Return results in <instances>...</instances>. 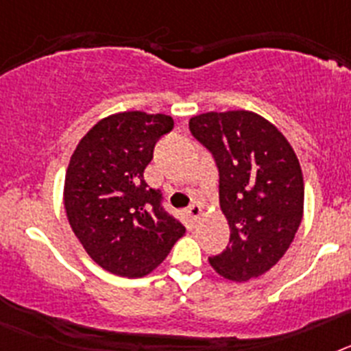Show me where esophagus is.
<instances>
[{"mask_svg": "<svg viewBox=\"0 0 351 351\" xmlns=\"http://www.w3.org/2000/svg\"><path fill=\"white\" fill-rule=\"evenodd\" d=\"M188 214H190V218L193 219V221H197V219L200 218V214H202V207L198 206V204H191V206L188 207Z\"/></svg>", "mask_w": 351, "mask_h": 351, "instance_id": "34e87169", "label": "esophagus"}]
</instances>
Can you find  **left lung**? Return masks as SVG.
I'll use <instances>...</instances> for the list:
<instances>
[{"label":"left lung","mask_w":351,"mask_h":351,"mask_svg":"<svg viewBox=\"0 0 351 351\" xmlns=\"http://www.w3.org/2000/svg\"><path fill=\"white\" fill-rule=\"evenodd\" d=\"M190 132L213 156L219 173V206L230 243L209 262L218 274L247 281L287 253L302 219L299 160L269 121L247 110L191 117Z\"/></svg>","instance_id":"left-lung-1"}]
</instances>
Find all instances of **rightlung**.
I'll return each mask as SVG.
<instances>
[{
	"label": "right lung",
	"instance_id": "obj_1",
	"mask_svg": "<svg viewBox=\"0 0 351 351\" xmlns=\"http://www.w3.org/2000/svg\"><path fill=\"white\" fill-rule=\"evenodd\" d=\"M172 128L165 114H114L96 123L71 154L64 178L68 221L88 255L112 274H149L184 235L161 191L144 181L154 144Z\"/></svg>",
	"mask_w": 351,
	"mask_h": 351
}]
</instances>
